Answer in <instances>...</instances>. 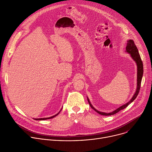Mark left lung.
Segmentation results:
<instances>
[{
	"label": "left lung",
	"mask_w": 152,
	"mask_h": 152,
	"mask_svg": "<svg viewBox=\"0 0 152 152\" xmlns=\"http://www.w3.org/2000/svg\"><path fill=\"white\" fill-rule=\"evenodd\" d=\"M127 46H126V52L129 53L130 55H131V57L132 58V59L135 61V62L137 63V90L136 91L134 94V95L133 96V97H132V99L130 100V101L129 102H127V103L122 105L121 106H120V107L117 108V109L110 113H102V112H100L99 111H97V110H96L95 108L93 106V105L91 104L88 98L87 97L88 103L91 106V107L92 109H93L96 112H97L98 114L102 115H114L116 113H117L118 112H119L120 111L126 108L129 104H131L137 97L140 90V87H141V80H142V75H143V64H142V61L141 59L140 55L139 54L138 52V50L136 46V45H135L134 41L132 39H129L127 40Z\"/></svg>",
	"instance_id": "1"
}]
</instances>
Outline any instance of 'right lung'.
Wrapping results in <instances>:
<instances>
[{"mask_svg":"<svg viewBox=\"0 0 152 152\" xmlns=\"http://www.w3.org/2000/svg\"><path fill=\"white\" fill-rule=\"evenodd\" d=\"M61 110H62V109H61ZM60 111H59L57 114H56V115H53V116H52V117H48V118H35L34 120H45L50 119V118H53V117H56L57 115H58V114H59V113H60Z\"/></svg>","mask_w":152,"mask_h":152,"instance_id":"right-lung-1","label":"right lung"}]
</instances>
